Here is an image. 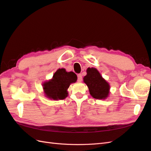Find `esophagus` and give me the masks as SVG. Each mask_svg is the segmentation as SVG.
<instances>
[{
	"label": "esophagus",
	"instance_id": "esophagus-1",
	"mask_svg": "<svg viewBox=\"0 0 151 151\" xmlns=\"http://www.w3.org/2000/svg\"><path fill=\"white\" fill-rule=\"evenodd\" d=\"M82 80H83V77H82L81 74H79L77 75V81H78V82H81Z\"/></svg>",
	"mask_w": 151,
	"mask_h": 151
}]
</instances>
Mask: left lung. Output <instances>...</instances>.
<instances>
[{
  "label": "left lung",
  "mask_w": 151,
  "mask_h": 151,
  "mask_svg": "<svg viewBox=\"0 0 151 151\" xmlns=\"http://www.w3.org/2000/svg\"><path fill=\"white\" fill-rule=\"evenodd\" d=\"M87 75L84 77V82L88 86L90 94L95 99H104L109 93V84L95 68H88Z\"/></svg>",
  "instance_id": "1"
}]
</instances>
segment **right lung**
<instances>
[{
  "label": "right lung",
  "mask_w": 151,
  "mask_h": 151,
  "mask_svg": "<svg viewBox=\"0 0 151 151\" xmlns=\"http://www.w3.org/2000/svg\"><path fill=\"white\" fill-rule=\"evenodd\" d=\"M77 75L73 72H67L65 68H58L53 78L43 84L46 97L51 99H65L68 96L67 89L71 83H76Z\"/></svg>",
  "instance_id": "obj_1"
}]
</instances>
